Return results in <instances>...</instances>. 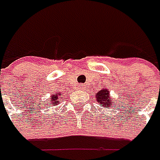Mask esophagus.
I'll return each mask as SVG.
<instances>
[{
    "label": "esophagus",
    "instance_id": "1",
    "mask_svg": "<svg viewBox=\"0 0 160 160\" xmlns=\"http://www.w3.org/2000/svg\"><path fill=\"white\" fill-rule=\"evenodd\" d=\"M79 88H80V90H84L86 87H85V85L84 84H80V86H79Z\"/></svg>",
    "mask_w": 160,
    "mask_h": 160
}]
</instances>
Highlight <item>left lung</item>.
Returning <instances> with one entry per match:
<instances>
[{
  "label": "left lung",
  "mask_w": 160,
  "mask_h": 160,
  "mask_svg": "<svg viewBox=\"0 0 160 160\" xmlns=\"http://www.w3.org/2000/svg\"><path fill=\"white\" fill-rule=\"evenodd\" d=\"M96 100L99 104L101 105V107H112V103L114 102H112V100L110 99L111 96H110V93H109V91L108 89H102L99 91L97 93H96Z\"/></svg>",
  "instance_id": "obj_1"
}]
</instances>
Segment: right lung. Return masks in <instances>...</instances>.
<instances>
[{"label": "right lung", "mask_w": 160, "mask_h": 160, "mask_svg": "<svg viewBox=\"0 0 160 160\" xmlns=\"http://www.w3.org/2000/svg\"><path fill=\"white\" fill-rule=\"evenodd\" d=\"M60 96H61V93H54L51 96V102H53V106H56L59 104V98Z\"/></svg>", "instance_id": "right-lung-1"}]
</instances>
